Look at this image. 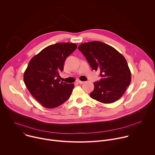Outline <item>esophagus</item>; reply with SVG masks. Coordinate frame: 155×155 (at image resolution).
Listing matches in <instances>:
<instances>
[{
	"mask_svg": "<svg viewBox=\"0 0 155 155\" xmlns=\"http://www.w3.org/2000/svg\"><path fill=\"white\" fill-rule=\"evenodd\" d=\"M77 82H78V83H80V84H83V83H84V81H81V80H77Z\"/></svg>",
	"mask_w": 155,
	"mask_h": 155,
	"instance_id": "obj_1",
	"label": "esophagus"
}]
</instances>
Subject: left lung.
Wrapping results in <instances>:
<instances>
[{
	"mask_svg": "<svg viewBox=\"0 0 155 155\" xmlns=\"http://www.w3.org/2000/svg\"><path fill=\"white\" fill-rule=\"evenodd\" d=\"M83 53L93 70L100 71L102 78L94 83L90 97L104 104L118 100L131 81V73L124 57L107 44L94 41L81 44Z\"/></svg>",
	"mask_w": 155,
	"mask_h": 155,
	"instance_id": "obj_1",
	"label": "left lung"
}]
</instances>
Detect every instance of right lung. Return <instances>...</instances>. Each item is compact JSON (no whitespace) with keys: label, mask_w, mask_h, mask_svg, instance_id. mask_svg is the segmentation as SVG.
<instances>
[{"label":"right lung","mask_w":155,"mask_h":155,"mask_svg":"<svg viewBox=\"0 0 155 155\" xmlns=\"http://www.w3.org/2000/svg\"><path fill=\"white\" fill-rule=\"evenodd\" d=\"M72 43H57L42 50L29 61L24 82L32 96L44 107L53 108L68 101L74 84L61 81L64 62L77 48Z\"/></svg>","instance_id":"obj_1"}]
</instances>
